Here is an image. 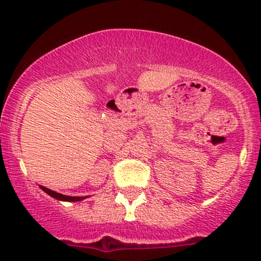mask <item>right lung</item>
<instances>
[{
	"label": "right lung",
	"instance_id": "right-lung-1",
	"mask_svg": "<svg viewBox=\"0 0 261 261\" xmlns=\"http://www.w3.org/2000/svg\"><path fill=\"white\" fill-rule=\"evenodd\" d=\"M40 188L43 189L45 193H48L49 196H51L53 198H57L59 199V201H67V202H78V201H82V199L87 198V197H72V196H65V194H60V193H57V192L51 191V189L46 188V187H43L40 186Z\"/></svg>",
	"mask_w": 261,
	"mask_h": 261
}]
</instances>
